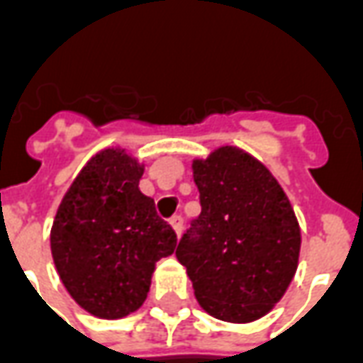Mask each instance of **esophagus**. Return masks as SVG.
I'll use <instances>...</instances> for the list:
<instances>
[{"instance_id": "esophagus-1", "label": "esophagus", "mask_w": 363, "mask_h": 363, "mask_svg": "<svg viewBox=\"0 0 363 363\" xmlns=\"http://www.w3.org/2000/svg\"><path fill=\"white\" fill-rule=\"evenodd\" d=\"M171 225H173L174 233L181 237L182 229H184V220H182V216H174V218H171Z\"/></svg>"}]
</instances>
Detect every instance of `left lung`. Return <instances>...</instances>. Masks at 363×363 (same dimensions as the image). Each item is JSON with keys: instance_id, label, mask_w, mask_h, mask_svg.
Returning a JSON list of instances; mask_svg holds the SVG:
<instances>
[{"instance_id": "obj_1", "label": "left lung", "mask_w": 363, "mask_h": 363, "mask_svg": "<svg viewBox=\"0 0 363 363\" xmlns=\"http://www.w3.org/2000/svg\"><path fill=\"white\" fill-rule=\"evenodd\" d=\"M202 212L177 247L198 303L228 323H251L280 301L294 278L301 233L267 167L237 147L192 165Z\"/></svg>"}]
</instances>
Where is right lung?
<instances>
[{
  "instance_id": "1",
  "label": "right lung",
  "mask_w": 363,
  "mask_h": 363,
  "mask_svg": "<svg viewBox=\"0 0 363 363\" xmlns=\"http://www.w3.org/2000/svg\"><path fill=\"white\" fill-rule=\"evenodd\" d=\"M143 167L104 150L83 167L52 225V257L64 286L101 319L126 317L145 301L155 262L173 255L177 233L140 192Z\"/></svg>"
}]
</instances>
